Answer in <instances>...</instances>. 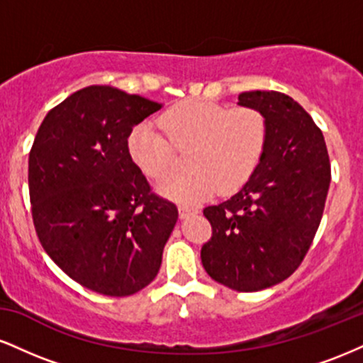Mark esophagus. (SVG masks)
<instances>
[{
  "label": "esophagus",
  "mask_w": 363,
  "mask_h": 363,
  "mask_svg": "<svg viewBox=\"0 0 363 363\" xmlns=\"http://www.w3.org/2000/svg\"><path fill=\"white\" fill-rule=\"evenodd\" d=\"M196 213H198V208L189 205H179V215H181V218H187V216Z\"/></svg>",
  "instance_id": "34e87169"
}]
</instances>
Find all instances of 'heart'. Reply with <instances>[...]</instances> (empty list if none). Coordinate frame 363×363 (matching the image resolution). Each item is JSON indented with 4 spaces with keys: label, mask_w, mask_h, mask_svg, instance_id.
Listing matches in <instances>:
<instances>
[{
    "label": "heart",
    "mask_w": 363,
    "mask_h": 363,
    "mask_svg": "<svg viewBox=\"0 0 363 363\" xmlns=\"http://www.w3.org/2000/svg\"><path fill=\"white\" fill-rule=\"evenodd\" d=\"M143 121L128 136L133 162L152 179H164L184 152L187 170L165 179L160 193L193 203L215 191H239L259 165L268 143V118L257 107H230L208 101H182L158 118Z\"/></svg>",
    "instance_id": "1"
}]
</instances>
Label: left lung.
<instances>
[{"label":"left lung","mask_w":363,"mask_h":363,"mask_svg":"<svg viewBox=\"0 0 363 363\" xmlns=\"http://www.w3.org/2000/svg\"><path fill=\"white\" fill-rule=\"evenodd\" d=\"M240 106L268 118V143L256 172L239 193L203 210L211 239L201 262L215 281L257 291L290 277L309 252L323 218L331 165L323 131L281 91L239 95Z\"/></svg>","instance_id":"left-lung-1"}]
</instances>
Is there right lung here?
Masks as SVG:
<instances>
[{
	"instance_id": "1",
	"label": "right lung",
	"mask_w": 363,
	"mask_h": 363,
	"mask_svg": "<svg viewBox=\"0 0 363 363\" xmlns=\"http://www.w3.org/2000/svg\"><path fill=\"white\" fill-rule=\"evenodd\" d=\"M91 85L48 112L28 155L34 227L51 259L97 294L128 297L155 280L177 206L128 152L131 129L160 109Z\"/></svg>"
}]
</instances>
